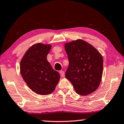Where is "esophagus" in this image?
I'll list each match as a JSON object with an SVG mask.
<instances>
[{
    "instance_id": "esophagus-1",
    "label": "esophagus",
    "mask_w": 124,
    "mask_h": 124,
    "mask_svg": "<svg viewBox=\"0 0 124 124\" xmlns=\"http://www.w3.org/2000/svg\"><path fill=\"white\" fill-rule=\"evenodd\" d=\"M59 74H60L61 77H65V72L63 71H60Z\"/></svg>"
}]
</instances>
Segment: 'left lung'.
I'll list each match as a JSON object with an SVG mask.
<instances>
[{
    "instance_id": "left-lung-1",
    "label": "left lung",
    "mask_w": 124,
    "mask_h": 124,
    "mask_svg": "<svg viewBox=\"0 0 124 124\" xmlns=\"http://www.w3.org/2000/svg\"><path fill=\"white\" fill-rule=\"evenodd\" d=\"M65 49L69 61L65 77L73 85L76 92L85 96L95 91L103 75L101 54L81 39L66 43Z\"/></svg>"
}]
</instances>
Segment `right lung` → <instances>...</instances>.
Listing matches in <instances>:
<instances>
[{
    "instance_id": "add662e5",
    "label": "right lung",
    "mask_w": 124,
    "mask_h": 124,
    "mask_svg": "<svg viewBox=\"0 0 124 124\" xmlns=\"http://www.w3.org/2000/svg\"><path fill=\"white\" fill-rule=\"evenodd\" d=\"M52 46L37 43L26 51L20 62V73L29 88L35 93L45 95L52 93L60 75L47 60Z\"/></svg>"
}]
</instances>
